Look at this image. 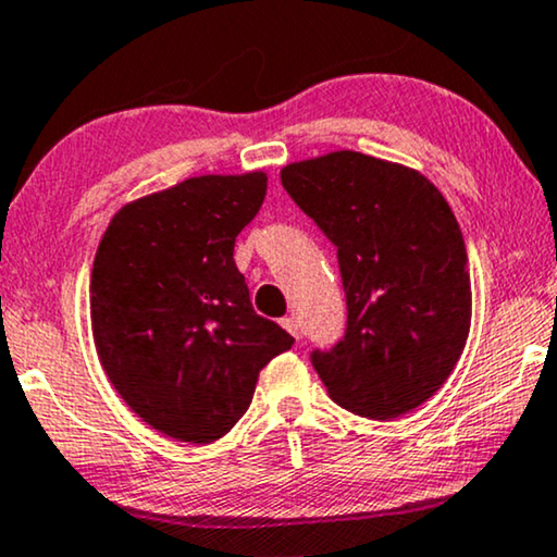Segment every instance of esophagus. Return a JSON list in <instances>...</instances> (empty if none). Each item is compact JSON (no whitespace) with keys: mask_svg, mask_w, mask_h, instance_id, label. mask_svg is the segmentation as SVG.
Segmentation results:
<instances>
[{"mask_svg":"<svg viewBox=\"0 0 557 557\" xmlns=\"http://www.w3.org/2000/svg\"><path fill=\"white\" fill-rule=\"evenodd\" d=\"M280 323H283V329H285V331H290V334L295 336V339H298V334H300V323H298V319H295V315H285V319L280 321Z\"/></svg>","mask_w":557,"mask_h":557,"instance_id":"esophagus-1","label":"esophagus"}]
</instances>
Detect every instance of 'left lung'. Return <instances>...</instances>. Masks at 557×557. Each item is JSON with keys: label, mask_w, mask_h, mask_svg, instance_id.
I'll return each mask as SVG.
<instances>
[{"label": "left lung", "mask_w": 557, "mask_h": 557, "mask_svg": "<svg viewBox=\"0 0 557 557\" xmlns=\"http://www.w3.org/2000/svg\"><path fill=\"white\" fill-rule=\"evenodd\" d=\"M336 246L347 329L311 364L334 404L396 419L432 398L470 331L468 251L455 213L413 169L334 151L280 174Z\"/></svg>", "instance_id": "8db88e82"}]
</instances>
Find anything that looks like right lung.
Returning <instances> with one entry per match:
<instances>
[{
    "label": "right lung",
    "instance_id": "1",
    "mask_svg": "<svg viewBox=\"0 0 557 557\" xmlns=\"http://www.w3.org/2000/svg\"><path fill=\"white\" fill-rule=\"evenodd\" d=\"M262 172L193 177L110 221L91 264L95 347L146 424L180 442L228 434L259 370L293 347L255 313L234 244L264 202Z\"/></svg>",
    "mask_w": 557,
    "mask_h": 557
}]
</instances>
